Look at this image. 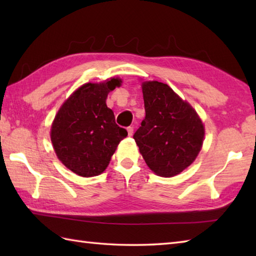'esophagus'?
<instances>
[{
  "mask_svg": "<svg viewBox=\"0 0 256 256\" xmlns=\"http://www.w3.org/2000/svg\"><path fill=\"white\" fill-rule=\"evenodd\" d=\"M133 133H134V128H133L132 126L128 128V136H133Z\"/></svg>",
  "mask_w": 256,
  "mask_h": 256,
  "instance_id": "34e87169",
  "label": "esophagus"
}]
</instances>
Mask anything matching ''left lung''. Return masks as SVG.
<instances>
[{"mask_svg":"<svg viewBox=\"0 0 256 256\" xmlns=\"http://www.w3.org/2000/svg\"><path fill=\"white\" fill-rule=\"evenodd\" d=\"M145 118L133 138L150 170L174 177L192 164L204 140V125L189 102L170 86L143 81Z\"/></svg>","mask_w":256,"mask_h":256,"instance_id":"1","label":"left lung"}]
</instances>
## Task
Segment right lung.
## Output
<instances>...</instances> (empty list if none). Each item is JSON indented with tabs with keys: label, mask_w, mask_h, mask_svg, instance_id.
I'll return each mask as SVG.
<instances>
[{
	"label": "right lung",
	"mask_w": 256,
	"mask_h": 256,
	"mask_svg": "<svg viewBox=\"0 0 256 256\" xmlns=\"http://www.w3.org/2000/svg\"><path fill=\"white\" fill-rule=\"evenodd\" d=\"M121 84V78L112 77L80 86L64 100L52 123L50 140L58 160L81 177L104 172L118 145L128 136L106 106L108 94Z\"/></svg>",
	"instance_id": "add662e5"
}]
</instances>
